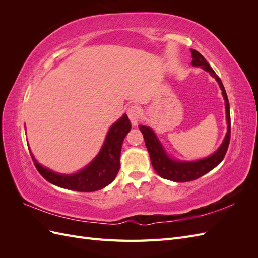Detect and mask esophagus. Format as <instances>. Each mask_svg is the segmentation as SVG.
Instances as JSON below:
<instances>
[{
	"mask_svg": "<svg viewBox=\"0 0 258 258\" xmlns=\"http://www.w3.org/2000/svg\"><path fill=\"white\" fill-rule=\"evenodd\" d=\"M140 114H141V108L138 105H130L127 108V115L132 123V126H138V123L140 121Z\"/></svg>",
	"mask_w": 258,
	"mask_h": 258,
	"instance_id": "1",
	"label": "esophagus"
}]
</instances>
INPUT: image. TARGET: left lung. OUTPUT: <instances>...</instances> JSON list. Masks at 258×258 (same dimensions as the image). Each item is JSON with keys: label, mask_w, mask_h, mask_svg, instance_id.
Returning <instances> with one entry per match:
<instances>
[{"label": "left lung", "mask_w": 258, "mask_h": 258, "mask_svg": "<svg viewBox=\"0 0 258 258\" xmlns=\"http://www.w3.org/2000/svg\"><path fill=\"white\" fill-rule=\"evenodd\" d=\"M192 61L191 64L194 67H201L207 72L211 74L216 80V82L220 85L222 89L223 97L225 100V107H226V119H227V134L225 136L224 141L220 148L213 154L209 156L207 158L196 160V161H178L174 160L169 157L166 151L163 150L159 140L156 137L155 132L146 126L140 124L139 129L141 130L142 135L144 137L145 145L148 153H150V157L153 168L155 169L157 174L161 177L170 179L173 182H189L194 179L199 178L200 176L205 175L206 173L210 172L211 170L214 169L218 163H221L224 159L226 152L228 150V145L230 141V111H229V102L227 98V93L225 91L224 85L221 81L220 77L216 75L213 71V69L210 67V64L197 50L190 49Z\"/></svg>", "instance_id": "1"}]
</instances>
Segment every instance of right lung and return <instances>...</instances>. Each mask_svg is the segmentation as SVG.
I'll return each mask as SVG.
<instances>
[{
  "label": "right lung",
  "mask_w": 258,
  "mask_h": 258,
  "mask_svg": "<svg viewBox=\"0 0 258 258\" xmlns=\"http://www.w3.org/2000/svg\"><path fill=\"white\" fill-rule=\"evenodd\" d=\"M131 129L128 116L124 114L113 123L99 154L88 166L74 174H60L44 168L32 156L35 168L49 183L75 191L90 192L102 189L111 184L120 168V152L123 139ZM31 153V152H30Z\"/></svg>",
  "instance_id": "1"
}]
</instances>
